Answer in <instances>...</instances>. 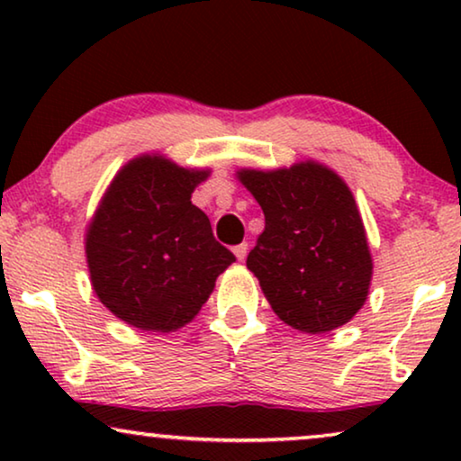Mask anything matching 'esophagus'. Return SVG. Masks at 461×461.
Wrapping results in <instances>:
<instances>
[{"label": "esophagus", "mask_w": 461, "mask_h": 461, "mask_svg": "<svg viewBox=\"0 0 461 461\" xmlns=\"http://www.w3.org/2000/svg\"><path fill=\"white\" fill-rule=\"evenodd\" d=\"M232 254H235L239 262H243L245 256H248V243H241V245H237V248H232Z\"/></svg>", "instance_id": "34e87169"}]
</instances>
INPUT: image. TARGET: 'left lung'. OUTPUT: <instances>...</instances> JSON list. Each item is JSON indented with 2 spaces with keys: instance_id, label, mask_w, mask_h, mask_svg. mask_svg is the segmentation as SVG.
Wrapping results in <instances>:
<instances>
[{
  "instance_id": "left-lung-1",
  "label": "left lung",
  "mask_w": 461,
  "mask_h": 461,
  "mask_svg": "<svg viewBox=\"0 0 461 461\" xmlns=\"http://www.w3.org/2000/svg\"><path fill=\"white\" fill-rule=\"evenodd\" d=\"M235 176L267 220L248 268L276 317L311 336L348 323L367 302L374 258L342 176L314 159Z\"/></svg>"
}]
</instances>
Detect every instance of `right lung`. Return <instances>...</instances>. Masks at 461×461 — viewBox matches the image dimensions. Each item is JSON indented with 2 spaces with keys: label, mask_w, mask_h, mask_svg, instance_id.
<instances>
[{
  "label": "right lung",
  "mask_w": 461,
  "mask_h": 461,
  "mask_svg": "<svg viewBox=\"0 0 461 461\" xmlns=\"http://www.w3.org/2000/svg\"><path fill=\"white\" fill-rule=\"evenodd\" d=\"M210 174L142 153L122 166L100 197L84 237L90 283L130 327L169 333L188 325L235 262L191 201Z\"/></svg>",
  "instance_id": "right-lung-1"
}]
</instances>
